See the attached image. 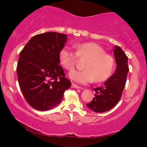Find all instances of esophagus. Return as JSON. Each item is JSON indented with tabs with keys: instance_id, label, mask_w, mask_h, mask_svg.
Masks as SVG:
<instances>
[{
	"instance_id": "34e87169",
	"label": "esophagus",
	"mask_w": 147,
	"mask_h": 147,
	"mask_svg": "<svg viewBox=\"0 0 147 147\" xmlns=\"http://www.w3.org/2000/svg\"><path fill=\"white\" fill-rule=\"evenodd\" d=\"M72 88H81V87L78 86L75 84H72Z\"/></svg>"
}]
</instances>
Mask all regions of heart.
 <instances>
[{
  "instance_id": "heart-1",
  "label": "heart",
  "mask_w": 147,
  "mask_h": 147,
  "mask_svg": "<svg viewBox=\"0 0 147 147\" xmlns=\"http://www.w3.org/2000/svg\"><path fill=\"white\" fill-rule=\"evenodd\" d=\"M75 53L64 47L59 52V61L65 70L71 71L75 68L76 57L88 58L84 70H75L69 74L70 78L79 84L104 82L112 74L114 65L113 57L106 54L104 49L95 43H85L76 45Z\"/></svg>"
}]
</instances>
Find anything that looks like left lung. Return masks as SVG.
<instances>
[{"instance_id":"left-lung-1","label":"left lung","mask_w":147,"mask_h":147,"mask_svg":"<svg viewBox=\"0 0 147 147\" xmlns=\"http://www.w3.org/2000/svg\"><path fill=\"white\" fill-rule=\"evenodd\" d=\"M117 68L115 72L101 87L94 88L95 97L86 104L88 108L96 113L111 110L120 100L126 82L128 72V57L120 47L116 45L113 50Z\"/></svg>"}]
</instances>
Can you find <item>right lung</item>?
<instances>
[{
	"instance_id": "right-lung-1",
	"label": "right lung",
	"mask_w": 147,
	"mask_h": 147,
	"mask_svg": "<svg viewBox=\"0 0 147 147\" xmlns=\"http://www.w3.org/2000/svg\"><path fill=\"white\" fill-rule=\"evenodd\" d=\"M66 41L64 34H40L20 52L16 68L18 84L25 100L36 110L48 111L58 105L71 86L59 61V52Z\"/></svg>"
}]
</instances>
